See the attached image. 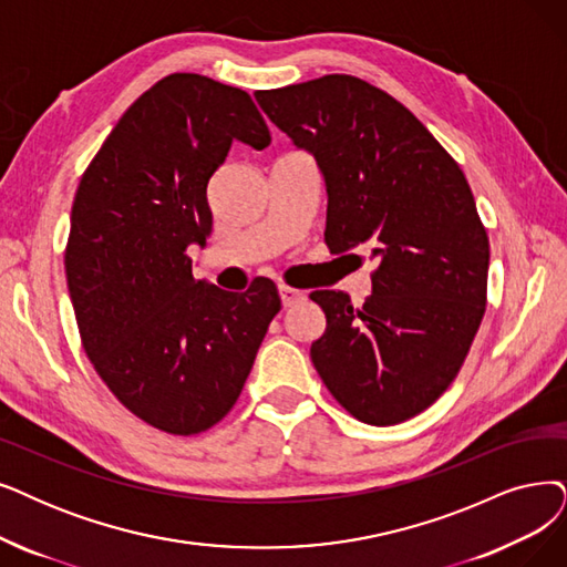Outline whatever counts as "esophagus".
<instances>
[{"label":"esophagus","instance_id":"34e87169","mask_svg":"<svg viewBox=\"0 0 567 567\" xmlns=\"http://www.w3.org/2000/svg\"><path fill=\"white\" fill-rule=\"evenodd\" d=\"M279 296H281V305L284 307H292V305H298L300 300H305V292L302 290L290 288L286 284H279Z\"/></svg>","mask_w":567,"mask_h":567}]
</instances>
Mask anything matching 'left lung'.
<instances>
[{
    "label": "left lung",
    "instance_id": "obj_1",
    "mask_svg": "<svg viewBox=\"0 0 567 567\" xmlns=\"http://www.w3.org/2000/svg\"><path fill=\"white\" fill-rule=\"evenodd\" d=\"M256 100L316 157L330 254L362 248L374 260L362 307L342 290L309 296L326 313L316 372L362 423L421 414L456 379L486 311L488 237L463 169L410 109L362 79L328 74Z\"/></svg>",
    "mask_w": 567,
    "mask_h": 567
}]
</instances>
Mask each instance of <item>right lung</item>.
<instances>
[{
    "mask_svg": "<svg viewBox=\"0 0 567 567\" xmlns=\"http://www.w3.org/2000/svg\"><path fill=\"white\" fill-rule=\"evenodd\" d=\"M233 142L271 137L251 95L169 74L134 102L81 176L64 251L83 349L123 406L197 435L237 402L281 300L271 279L228 292L193 279L212 235L207 184Z\"/></svg>",
    "mask_w": 567,
    "mask_h": 567,
    "instance_id": "right-lung-1",
    "label": "right lung"
}]
</instances>
